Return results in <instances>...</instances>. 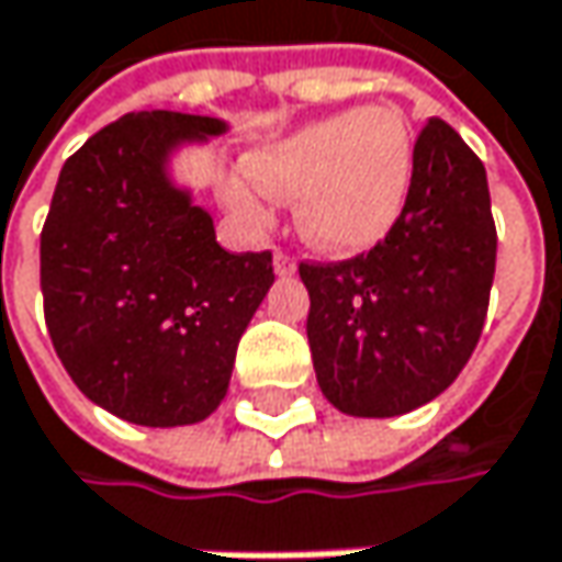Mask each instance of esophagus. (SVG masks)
Returning <instances> with one entry per match:
<instances>
[{
  "instance_id": "esophagus-1",
  "label": "esophagus",
  "mask_w": 562,
  "mask_h": 562,
  "mask_svg": "<svg viewBox=\"0 0 562 562\" xmlns=\"http://www.w3.org/2000/svg\"><path fill=\"white\" fill-rule=\"evenodd\" d=\"M273 267H277V273H280V277H292V273H295V260H292L285 250H277V257H273Z\"/></svg>"
}]
</instances>
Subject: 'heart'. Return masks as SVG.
<instances>
[{"mask_svg": "<svg viewBox=\"0 0 562 562\" xmlns=\"http://www.w3.org/2000/svg\"><path fill=\"white\" fill-rule=\"evenodd\" d=\"M250 178L228 183V203L254 225L273 200H299V232L324 254H362L391 235L413 187V133L397 108L369 104L321 116L250 155Z\"/></svg>", "mask_w": 562, "mask_h": 562, "instance_id": "heart-1", "label": "heart"}]
</instances>
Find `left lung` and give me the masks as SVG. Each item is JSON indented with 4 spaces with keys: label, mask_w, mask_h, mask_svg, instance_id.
<instances>
[{
    "label": "left lung",
    "mask_w": 562,
    "mask_h": 562,
    "mask_svg": "<svg viewBox=\"0 0 562 562\" xmlns=\"http://www.w3.org/2000/svg\"><path fill=\"white\" fill-rule=\"evenodd\" d=\"M493 273L483 161L432 116L391 235L352 260L299 267L324 397L349 416H401L439 397L477 347Z\"/></svg>",
    "instance_id": "8db88e82"
}]
</instances>
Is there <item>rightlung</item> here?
Masks as SVG:
<instances>
[{
	"instance_id": "add662e5",
	"label": "right lung",
	"mask_w": 562,
	"mask_h": 562,
	"mask_svg": "<svg viewBox=\"0 0 562 562\" xmlns=\"http://www.w3.org/2000/svg\"><path fill=\"white\" fill-rule=\"evenodd\" d=\"M225 120L139 111L94 133L53 190L41 292L53 349L88 401L136 426H190L222 404L273 257L228 254L168 175Z\"/></svg>"
}]
</instances>
